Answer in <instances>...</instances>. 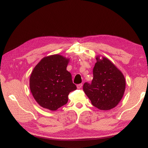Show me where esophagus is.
<instances>
[{"label":"esophagus","mask_w":148,"mask_h":148,"mask_svg":"<svg viewBox=\"0 0 148 148\" xmlns=\"http://www.w3.org/2000/svg\"><path fill=\"white\" fill-rule=\"evenodd\" d=\"M82 86H83V84H80L77 85V88H78V89L81 88L82 87Z\"/></svg>","instance_id":"34e87169"}]
</instances>
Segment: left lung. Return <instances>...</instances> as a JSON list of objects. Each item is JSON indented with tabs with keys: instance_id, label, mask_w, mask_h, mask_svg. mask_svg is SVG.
I'll return each mask as SVG.
<instances>
[{
	"instance_id": "8db88e82",
	"label": "left lung",
	"mask_w": 148,
	"mask_h": 148,
	"mask_svg": "<svg viewBox=\"0 0 148 148\" xmlns=\"http://www.w3.org/2000/svg\"><path fill=\"white\" fill-rule=\"evenodd\" d=\"M97 56L91 84L86 82L83 90L92 104L102 110H109L120 102L125 89L124 75L106 57Z\"/></svg>"
}]
</instances>
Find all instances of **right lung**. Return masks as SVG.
<instances>
[{
    "label": "right lung",
    "mask_w": 148,
    "mask_h": 148,
    "mask_svg": "<svg viewBox=\"0 0 148 148\" xmlns=\"http://www.w3.org/2000/svg\"><path fill=\"white\" fill-rule=\"evenodd\" d=\"M69 61L62 55H50L43 58L32 70L30 90L41 107L56 110L65 105L68 94L77 89L71 73L66 70Z\"/></svg>",
    "instance_id": "obj_1"
}]
</instances>
